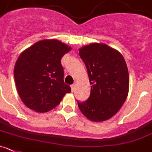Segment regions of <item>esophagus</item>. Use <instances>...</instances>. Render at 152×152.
Here are the masks:
<instances>
[{"label":"esophagus","instance_id":"1","mask_svg":"<svg viewBox=\"0 0 152 152\" xmlns=\"http://www.w3.org/2000/svg\"><path fill=\"white\" fill-rule=\"evenodd\" d=\"M70 87H71V90H72V91H75V88H76V86H75L74 84H73V85H71V86H70Z\"/></svg>","mask_w":152,"mask_h":152}]
</instances>
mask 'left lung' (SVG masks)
Returning <instances> with one entry per match:
<instances>
[{
	"mask_svg": "<svg viewBox=\"0 0 152 152\" xmlns=\"http://www.w3.org/2000/svg\"><path fill=\"white\" fill-rule=\"evenodd\" d=\"M86 64L91 94L87 100H77L80 111L93 121L113 117L121 109L128 94L129 74L120 52L106 44L92 43L79 49Z\"/></svg>",
	"mask_w": 152,
	"mask_h": 152,
	"instance_id": "8db88e82",
	"label": "left lung"
}]
</instances>
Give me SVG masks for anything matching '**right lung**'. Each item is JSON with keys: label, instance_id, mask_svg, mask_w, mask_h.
Wrapping results in <instances>:
<instances>
[{"label": "right lung", "instance_id": "right-lung-1", "mask_svg": "<svg viewBox=\"0 0 152 152\" xmlns=\"http://www.w3.org/2000/svg\"><path fill=\"white\" fill-rule=\"evenodd\" d=\"M71 48L56 39L39 41L24 51L15 63L14 77L22 102L31 110L45 113L60 103L71 88L64 82L61 61Z\"/></svg>", "mask_w": 152, "mask_h": 152}]
</instances>
